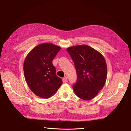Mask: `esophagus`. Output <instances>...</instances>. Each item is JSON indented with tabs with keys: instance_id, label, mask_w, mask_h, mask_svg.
<instances>
[{
	"instance_id": "obj_1",
	"label": "esophagus",
	"mask_w": 131,
	"mask_h": 131,
	"mask_svg": "<svg viewBox=\"0 0 131 131\" xmlns=\"http://www.w3.org/2000/svg\"><path fill=\"white\" fill-rule=\"evenodd\" d=\"M63 82H65V83L68 82V78H67V77L63 78Z\"/></svg>"
}]
</instances>
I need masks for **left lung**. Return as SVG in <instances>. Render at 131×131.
<instances>
[{
	"label": "left lung",
	"instance_id": "obj_1",
	"mask_svg": "<svg viewBox=\"0 0 131 131\" xmlns=\"http://www.w3.org/2000/svg\"><path fill=\"white\" fill-rule=\"evenodd\" d=\"M66 50L77 71L74 91L82 100L92 99L104 87L106 80L107 66L104 56L87 45L70 47Z\"/></svg>",
	"mask_w": 131,
	"mask_h": 131
}]
</instances>
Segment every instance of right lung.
Listing matches in <instances>:
<instances>
[{
    "mask_svg": "<svg viewBox=\"0 0 131 131\" xmlns=\"http://www.w3.org/2000/svg\"><path fill=\"white\" fill-rule=\"evenodd\" d=\"M61 47L46 43L36 46L24 61V75L27 85L36 95L48 99L60 88L62 80L56 74L53 59Z\"/></svg>",
    "mask_w": 131,
    "mask_h": 131,
    "instance_id": "1",
    "label": "right lung"
}]
</instances>
